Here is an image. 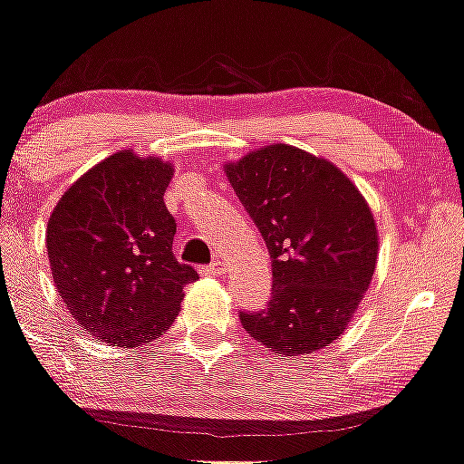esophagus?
<instances>
[{
    "instance_id": "1",
    "label": "esophagus",
    "mask_w": 464,
    "mask_h": 464,
    "mask_svg": "<svg viewBox=\"0 0 464 464\" xmlns=\"http://www.w3.org/2000/svg\"><path fill=\"white\" fill-rule=\"evenodd\" d=\"M222 265H219V262H213V265H206V266H202V269H199V274L202 276H222Z\"/></svg>"
}]
</instances>
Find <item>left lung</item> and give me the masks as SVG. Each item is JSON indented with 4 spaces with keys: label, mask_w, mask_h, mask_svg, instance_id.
<instances>
[{
    "label": "left lung",
    "mask_w": 464,
    "mask_h": 464,
    "mask_svg": "<svg viewBox=\"0 0 464 464\" xmlns=\"http://www.w3.org/2000/svg\"><path fill=\"white\" fill-rule=\"evenodd\" d=\"M271 256V301L242 327L278 357L339 339L375 274L379 236L357 186L327 159L287 143L224 163Z\"/></svg>",
    "instance_id": "8db88e82"
}]
</instances>
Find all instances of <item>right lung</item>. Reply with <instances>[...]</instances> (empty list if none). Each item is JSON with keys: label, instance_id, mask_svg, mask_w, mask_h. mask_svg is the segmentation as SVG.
Here are the masks:
<instances>
[{"label": "right lung", "instance_id": "right-lung-1", "mask_svg": "<svg viewBox=\"0 0 464 464\" xmlns=\"http://www.w3.org/2000/svg\"><path fill=\"white\" fill-rule=\"evenodd\" d=\"M172 163L119 150L64 190L46 227L55 289L87 334L139 348L172 325L198 271L172 256Z\"/></svg>", "mask_w": 464, "mask_h": 464}]
</instances>
